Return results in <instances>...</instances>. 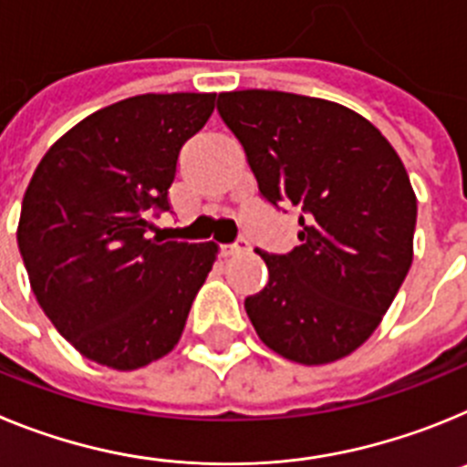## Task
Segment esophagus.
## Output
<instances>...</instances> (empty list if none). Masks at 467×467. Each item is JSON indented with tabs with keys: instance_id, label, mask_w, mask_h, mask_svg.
Masks as SVG:
<instances>
[{
	"instance_id": "obj_1",
	"label": "esophagus",
	"mask_w": 467,
	"mask_h": 467,
	"mask_svg": "<svg viewBox=\"0 0 467 467\" xmlns=\"http://www.w3.org/2000/svg\"><path fill=\"white\" fill-rule=\"evenodd\" d=\"M247 250H250V241H245V238H238L236 243L222 245V254H224V257H234V254L247 253Z\"/></svg>"
}]
</instances>
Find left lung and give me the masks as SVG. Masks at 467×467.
Masks as SVG:
<instances>
[{"label": "left lung", "instance_id": "left-lung-1", "mask_svg": "<svg viewBox=\"0 0 467 467\" xmlns=\"http://www.w3.org/2000/svg\"><path fill=\"white\" fill-rule=\"evenodd\" d=\"M259 192L299 210L292 253L269 254V283L247 296L259 339L299 365L360 348L393 304L414 259L416 193L379 128L337 102L283 93H220Z\"/></svg>", "mask_w": 467, "mask_h": 467}]
</instances>
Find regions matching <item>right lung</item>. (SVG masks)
<instances>
[{"label": "right lung", "instance_id": "right-lung-1", "mask_svg": "<svg viewBox=\"0 0 467 467\" xmlns=\"http://www.w3.org/2000/svg\"><path fill=\"white\" fill-rule=\"evenodd\" d=\"M214 93H147L93 111L39 161L18 247L32 292L81 356L130 372L168 356L217 245L150 238L168 210L180 150Z\"/></svg>", "mask_w": 467, "mask_h": 467}]
</instances>
